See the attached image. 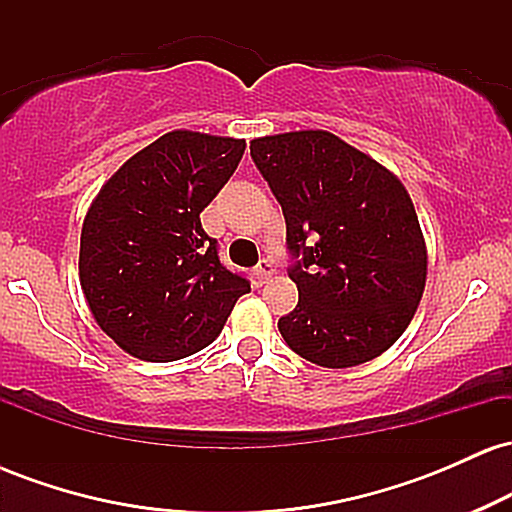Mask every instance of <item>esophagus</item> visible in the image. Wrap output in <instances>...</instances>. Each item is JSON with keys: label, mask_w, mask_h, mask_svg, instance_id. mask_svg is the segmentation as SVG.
Instances as JSON below:
<instances>
[{"label": "esophagus", "mask_w": 512, "mask_h": 512, "mask_svg": "<svg viewBox=\"0 0 512 512\" xmlns=\"http://www.w3.org/2000/svg\"><path fill=\"white\" fill-rule=\"evenodd\" d=\"M272 274H274V264H272V260H262V262L255 267V272H252V276H255V284H257V286L267 284L269 276H272Z\"/></svg>", "instance_id": "esophagus-1"}]
</instances>
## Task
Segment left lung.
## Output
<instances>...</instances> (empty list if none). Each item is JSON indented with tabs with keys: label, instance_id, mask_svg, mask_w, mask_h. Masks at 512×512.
<instances>
[{
	"label": "left lung",
	"instance_id": "8db88e82",
	"mask_svg": "<svg viewBox=\"0 0 512 512\" xmlns=\"http://www.w3.org/2000/svg\"><path fill=\"white\" fill-rule=\"evenodd\" d=\"M250 156L286 219L298 305L286 344L322 368L373 361L402 337L426 286V240L407 187L325 129L272 134Z\"/></svg>",
	"mask_w": 512,
	"mask_h": 512
}]
</instances>
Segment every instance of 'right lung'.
<instances>
[{
    "mask_svg": "<svg viewBox=\"0 0 512 512\" xmlns=\"http://www.w3.org/2000/svg\"><path fill=\"white\" fill-rule=\"evenodd\" d=\"M243 151L245 139L173 129L129 158L88 207L81 289L98 327L127 354L154 363L195 354L250 291L199 221Z\"/></svg>",
    "mask_w": 512,
    "mask_h": 512,
    "instance_id": "1",
    "label": "right lung"
}]
</instances>
